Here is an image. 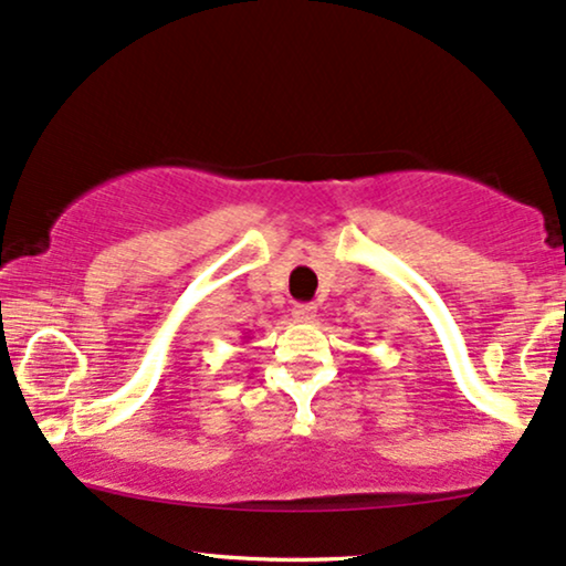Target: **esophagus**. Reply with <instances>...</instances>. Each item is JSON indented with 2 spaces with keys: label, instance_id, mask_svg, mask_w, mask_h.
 I'll use <instances>...</instances> for the list:
<instances>
[{
  "label": "esophagus",
  "instance_id": "obj_1",
  "mask_svg": "<svg viewBox=\"0 0 566 566\" xmlns=\"http://www.w3.org/2000/svg\"><path fill=\"white\" fill-rule=\"evenodd\" d=\"M291 315H294V319H298V323H312V319L317 317V306L315 304H296Z\"/></svg>",
  "mask_w": 566,
  "mask_h": 566
}]
</instances>
